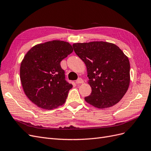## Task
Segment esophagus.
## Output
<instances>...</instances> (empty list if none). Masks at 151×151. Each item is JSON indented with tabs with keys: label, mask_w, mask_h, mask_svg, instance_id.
I'll list each match as a JSON object with an SVG mask.
<instances>
[{
	"label": "esophagus",
	"mask_w": 151,
	"mask_h": 151,
	"mask_svg": "<svg viewBox=\"0 0 151 151\" xmlns=\"http://www.w3.org/2000/svg\"><path fill=\"white\" fill-rule=\"evenodd\" d=\"M84 83V81L82 78H79L76 81V83L77 84H83Z\"/></svg>",
	"instance_id": "obj_1"
}]
</instances>
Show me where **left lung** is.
<instances>
[{
	"mask_svg": "<svg viewBox=\"0 0 151 151\" xmlns=\"http://www.w3.org/2000/svg\"><path fill=\"white\" fill-rule=\"evenodd\" d=\"M86 65L92 89L85 101L98 108H107L119 102L130 84L129 58L116 45L104 42L72 45Z\"/></svg>",
	"mask_w": 151,
	"mask_h": 151,
	"instance_id": "8db88e82",
	"label": "left lung"
}]
</instances>
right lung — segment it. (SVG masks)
Returning a JSON list of instances; mask_svg holds the SVG:
<instances>
[{"mask_svg": "<svg viewBox=\"0 0 151 151\" xmlns=\"http://www.w3.org/2000/svg\"><path fill=\"white\" fill-rule=\"evenodd\" d=\"M73 52L71 45L53 40L36 45L21 63L22 88L30 101L45 109H52L66 101L72 85L65 80L60 62Z\"/></svg>", "mask_w": 151, "mask_h": 151, "instance_id": "right-lung-1", "label": "right lung"}]
</instances>
